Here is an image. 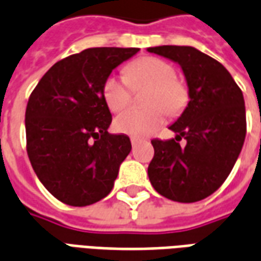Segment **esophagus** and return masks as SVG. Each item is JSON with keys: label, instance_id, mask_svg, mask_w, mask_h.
<instances>
[{"label": "esophagus", "instance_id": "34e87169", "mask_svg": "<svg viewBox=\"0 0 261 261\" xmlns=\"http://www.w3.org/2000/svg\"><path fill=\"white\" fill-rule=\"evenodd\" d=\"M138 142H140V140L136 138V137H133V138H131V145H133V148H136L137 145H138Z\"/></svg>", "mask_w": 261, "mask_h": 261}]
</instances>
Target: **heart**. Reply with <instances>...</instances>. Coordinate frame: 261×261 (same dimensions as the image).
Listing matches in <instances>:
<instances>
[{"label":"heart","instance_id":"obj_1","mask_svg":"<svg viewBox=\"0 0 261 261\" xmlns=\"http://www.w3.org/2000/svg\"><path fill=\"white\" fill-rule=\"evenodd\" d=\"M173 65L156 57H142L125 69L130 85L151 86L145 97L148 109H130L114 119V128L133 137H145L158 130L165 121V113L176 116L189 102V92L181 81L176 80ZM127 81L117 75H109L103 82L105 103L112 112H120L130 103L131 92Z\"/></svg>","mask_w":261,"mask_h":261}]
</instances>
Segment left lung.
<instances>
[{
    "instance_id": "1",
    "label": "left lung",
    "mask_w": 261,
    "mask_h": 261,
    "mask_svg": "<svg viewBox=\"0 0 261 261\" xmlns=\"http://www.w3.org/2000/svg\"><path fill=\"white\" fill-rule=\"evenodd\" d=\"M180 65L189 103L169 128L172 140H152L148 176L153 189L169 200L196 202L211 196L229 176L246 137L243 93L229 71L192 46L148 47ZM181 138L188 144L180 147Z\"/></svg>"
}]
</instances>
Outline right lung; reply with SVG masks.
<instances>
[{
	"label": "right lung",
	"instance_id": "obj_1",
	"mask_svg": "<svg viewBox=\"0 0 261 261\" xmlns=\"http://www.w3.org/2000/svg\"><path fill=\"white\" fill-rule=\"evenodd\" d=\"M140 48H86L43 75L26 106V149L32 168L57 200L85 207L113 189L131 151L125 134H109L112 113L103 82Z\"/></svg>",
	"mask_w": 261,
	"mask_h": 261
}]
</instances>
